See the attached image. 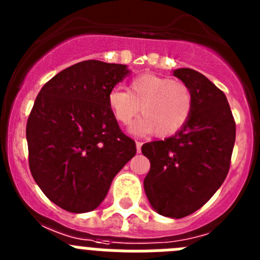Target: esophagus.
Returning <instances> with one entry per match:
<instances>
[{"mask_svg": "<svg viewBox=\"0 0 260 260\" xmlns=\"http://www.w3.org/2000/svg\"><path fill=\"white\" fill-rule=\"evenodd\" d=\"M142 142L141 141H137V151L138 152H141V150H142Z\"/></svg>", "mask_w": 260, "mask_h": 260, "instance_id": "obj_1", "label": "esophagus"}]
</instances>
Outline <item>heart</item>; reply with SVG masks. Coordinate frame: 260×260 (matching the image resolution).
Returning <instances> with one entry per match:
<instances>
[{"mask_svg": "<svg viewBox=\"0 0 260 260\" xmlns=\"http://www.w3.org/2000/svg\"><path fill=\"white\" fill-rule=\"evenodd\" d=\"M108 105L121 125H128L142 110L144 114L133 126L135 133L155 132L171 137L189 122L194 108L191 89L181 80L155 74H142L130 82L128 91L114 87L108 93Z\"/></svg>", "mask_w": 260, "mask_h": 260, "instance_id": "obj_1", "label": "heart"}]
</instances>
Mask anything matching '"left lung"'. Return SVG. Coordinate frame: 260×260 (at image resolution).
I'll return each mask as SVG.
<instances>
[{"label":"left lung","instance_id":"left-lung-1","mask_svg":"<svg viewBox=\"0 0 260 260\" xmlns=\"http://www.w3.org/2000/svg\"><path fill=\"white\" fill-rule=\"evenodd\" d=\"M191 89L194 108L176 135L142 146L151 161L144 191L157 213L173 219L191 215L224 182L236 141V122L226 96L192 69H177Z\"/></svg>","mask_w":260,"mask_h":260}]
</instances>
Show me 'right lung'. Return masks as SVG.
I'll use <instances>...</instances> for the list:
<instances>
[{
  "label": "right lung",
  "instance_id": "right-lung-1",
  "mask_svg": "<svg viewBox=\"0 0 260 260\" xmlns=\"http://www.w3.org/2000/svg\"><path fill=\"white\" fill-rule=\"evenodd\" d=\"M126 65L88 59L62 70L40 89L26 127L32 177L69 212H89L137 153L108 105Z\"/></svg>",
  "mask_w": 260,
  "mask_h": 260
}]
</instances>
